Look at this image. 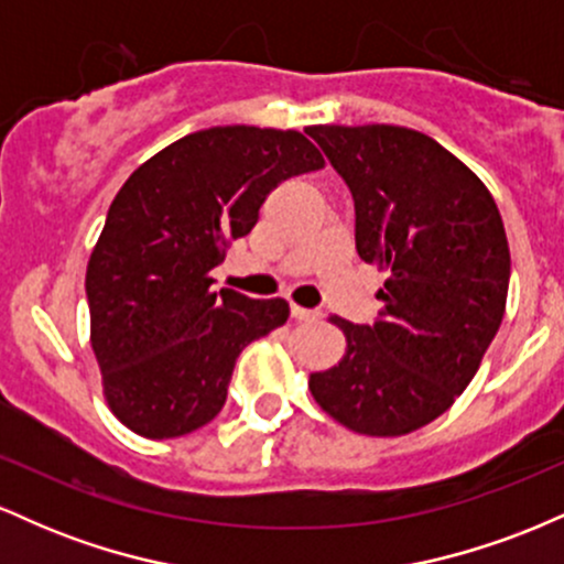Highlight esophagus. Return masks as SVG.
Returning <instances> with one entry per match:
<instances>
[{
  "label": "esophagus",
  "instance_id": "obj_1",
  "mask_svg": "<svg viewBox=\"0 0 564 564\" xmlns=\"http://www.w3.org/2000/svg\"><path fill=\"white\" fill-rule=\"evenodd\" d=\"M291 315H294L296 321H318V318H323L321 310H307V307H300V304H291Z\"/></svg>",
  "mask_w": 564,
  "mask_h": 564
}]
</instances>
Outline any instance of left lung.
Segmentation results:
<instances>
[{"mask_svg":"<svg viewBox=\"0 0 564 564\" xmlns=\"http://www.w3.org/2000/svg\"><path fill=\"white\" fill-rule=\"evenodd\" d=\"M355 200V249L384 270L379 318L347 334L339 366L310 377L347 430L398 437L435 422L501 326L509 243L488 187L437 140L392 124L310 127Z\"/></svg>","mask_w":564,"mask_h":564,"instance_id":"obj_1","label":"left lung"}]
</instances>
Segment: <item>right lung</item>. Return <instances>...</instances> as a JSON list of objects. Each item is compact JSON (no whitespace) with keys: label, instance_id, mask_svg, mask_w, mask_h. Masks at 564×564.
<instances>
[{"label":"right lung","instance_id":"1","mask_svg":"<svg viewBox=\"0 0 564 564\" xmlns=\"http://www.w3.org/2000/svg\"><path fill=\"white\" fill-rule=\"evenodd\" d=\"M323 166L302 132L212 127L138 166L87 264L102 392L142 437H180L228 400L238 355L289 318L286 300L212 289L225 246L260 219L278 183Z\"/></svg>","mask_w":564,"mask_h":564}]
</instances>
